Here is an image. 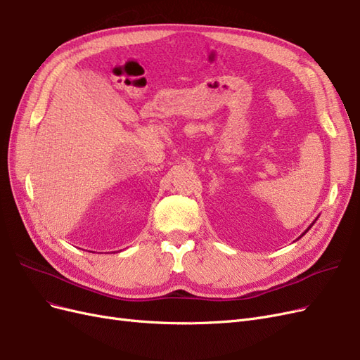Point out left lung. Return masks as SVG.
Returning <instances> with one entry per match:
<instances>
[{
  "instance_id": "1",
  "label": "left lung",
  "mask_w": 360,
  "mask_h": 360,
  "mask_svg": "<svg viewBox=\"0 0 360 360\" xmlns=\"http://www.w3.org/2000/svg\"><path fill=\"white\" fill-rule=\"evenodd\" d=\"M315 221H317V219H315ZM315 221H314V222H312V224H311V225H309V226H308V230H307V231H304V233H303V234H302V236H300V237H303V236H304V234H307V233H308V231H309V230H311V226H312V225H314V224H315ZM300 237H299V238H300Z\"/></svg>"
}]
</instances>
